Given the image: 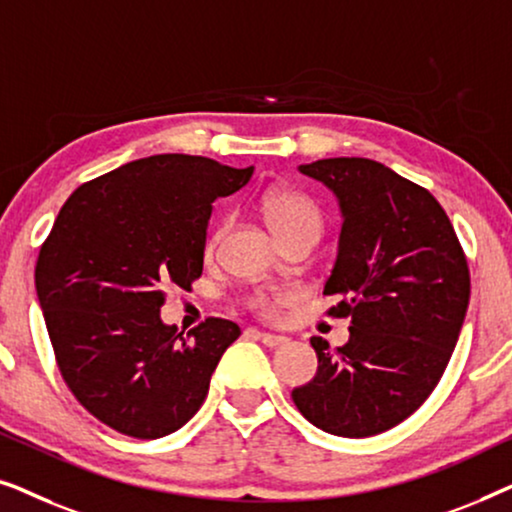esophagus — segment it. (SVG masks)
<instances>
[{"instance_id": "34e87169", "label": "esophagus", "mask_w": 512, "mask_h": 512, "mask_svg": "<svg viewBox=\"0 0 512 512\" xmlns=\"http://www.w3.org/2000/svg\"><path fill=\"white\" fill-rule=\"evenodd\" d=\"M256 335L258 340L263 342V345H268V347H282V345H286V342H289V338H284V335H275V333H261V331H251Z\"/></svg>"}]
</instances>
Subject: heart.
I'll list each match as a JSON object with an SVG mask.
<instances>
[{
	"label": "heart",
	"instance_id": "heart-1",
	"mask_svg": "<svg viewBox=\"0 0 512 512\" xmlns=\"http://www.w3.org/2000/svg\"><path fill=\"white\" fill-rule=\"evenodd\" d=\"M261 207L263 219L268 221L272 233L279 237V242H289L291 237L298 235H319L321 230V214L319 207L314 205L310 195L291 186H272L261 195ZM223 233H226V223H221L219 228H214V233L207 240V251H214L216 244L221 242ZM282 300L279 293L270 291H254L247 296V307L254 310L261 317H272L277 310V303Z\"/></svg>",
	"mask_w": 512,
	"mask_h": 512
}]
</instances>
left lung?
Instances as JSON below:
<instances>
[{
  "instance_id": "8db88e82",
  "label": "left lung",
  "mask_w": 512,
  "mask_h": 512,
  "mask_svg": "<svg viewBox=\"0 0 512 512\" xmlns=\"http://www.w3.org/2000/svg\"><path fill=\"white\" fill-rule=\"evenodd\" d=\"M338 195L342 233L326 296L328 317L349 319V342L312 338L319 368L293 389L307 422L368 438L408 419L443 377L459 340L471 272L440 202L368 158L300 165Z\"/></svg>"
}]
</instances>
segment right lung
Here are the masks:
<instances>
[{"label": "right lung", "mask_w": 512, "mask_h": 512, "mask_svg": "<svg viewBox=\"0 0 512 512\" xmlns=\"http://www.w3.org/2000/svg\"><path fill=\"white\" fill-rule=\"evenodd\" d=\"M251 174L186 153L132 160L76 188L41 244L34 284L62 380L123 436L181 429L240 338L219 317L181 338L160 305L202 275L212 202Z\"/></svg>", "instance_id": "right-lung-1"}]
</instances>
